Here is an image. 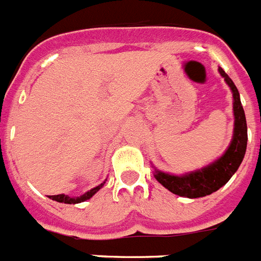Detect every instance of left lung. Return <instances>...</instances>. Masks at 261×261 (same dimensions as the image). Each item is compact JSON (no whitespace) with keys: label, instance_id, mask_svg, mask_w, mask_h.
<instances>
[{"label":"left lung","instance_id":"obj_1","mask_svg":"<svg viewBox=\"0 0 261 261\" xmlns=\"http://www.w3.org/2000/svg\"><path fill=\"white\" fill-rule=\"evenodd\" d=\"M219 73L224 77V81L227 83L233 96V136L225 152L206 167L184 174L167 173L152 165L154 168L153 176L157 181L168 191L181 197L197 199L216 192L217 189L227 184L234 172L238 171L247 150V120L240 101V94L227 73L221 68H219Z\"/></svg>","mask_w":261,"mask_h":261}]
</instances>
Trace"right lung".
Segmentation results:
<instances>
[{
    "instance_id": "1",
    "label": "right lung",
    "mask_w": 261,
    "mask_h": 261,
    "mask_svg": "<svg viewBox=\"0 0 261 261\" xmlns=\"http://www.w3.org/2000/svg\"><path fill=\"white\" fill-rule=\"evenodd\" d=\"M107 181V180H105ZM104 182H101L100 185H97V187H94V188H92L90 191H88V192H85L84 195L79 196V197H70V196L68 195H55V196H49V199L55 200V201H57V203H64V204H79V203H83V201H87V200H89L92 196L94 195V193H97L98 191H100L102 187H104Z\"/></svg>"
}]
</instances>
